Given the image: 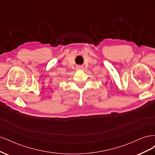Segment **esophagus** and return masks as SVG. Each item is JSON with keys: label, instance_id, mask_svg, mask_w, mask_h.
<instances>
[{"label": "esophagus", "instance_id": "34e87169", "mask_svg": "<svg viewBox=\"0 0 155 155\" xmlns=\"http://www.w3.org/2000/svg\"><path fill=\"white\" fill-rule=\"evenodd\" d=\"M76 69L77 70H83V67L82 66H81V65H79V66H78L76 67Z\"/></svg>", "mask_w": 155, "mask_h": 155}]
</instances>
